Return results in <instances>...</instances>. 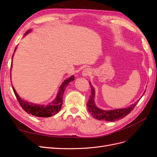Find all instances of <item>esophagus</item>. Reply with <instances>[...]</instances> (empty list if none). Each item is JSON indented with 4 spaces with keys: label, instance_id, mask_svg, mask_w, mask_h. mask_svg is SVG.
Here are the masks:
<instances>
[{
    "label": "esophagus",
    "instance_id": "1",
    "mask_svg": "<svg viewBox=\"0 0 157 157\" xmlns=\"http://www.w3.org/2000/svg\"><path fill=\"white\" fill-rule=\"evenodd\" d=\"M91 73L92 72H91V70H90V69L85 68L82 71V75L84 76V77H86V76H88L91 74Z\"/></svg>",
    "mask_w": 157,
    "mask_h": 157
}]
</instances>
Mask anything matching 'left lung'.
Returning <instances> with one entry per match:
<instances>
[{"instance_id":"1","label":"left lung","mask_w":157,"mask_h":157,"mask_svg":"<svg viewBox=\"0 0 157 157\" xmlns=\"http://www.w3.org/2000/svg\"><path fill=\"white\" fill-rule=\"evenodd\" d=\"M90 86L91 87V95L90 96L89 99L87 103L88 110L90 113L94 117V118L99 121H115L117 120L122 119L128 115L136 105V104L138 102H136L133 105L128 107V108H123L119 109H115V110L111 111H104L101 109L98 108L94 103V96H95V90L93 86L90 82ZM145 93V92H144Z\"/></svg>"}]
</instances>
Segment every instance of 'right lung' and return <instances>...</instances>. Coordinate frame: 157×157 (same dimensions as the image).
<instances>
[{
	"mask_svg": "<svg viewBox=\"0 0 157 157\" xmlns=\"http://www.w3.org/2000/svg\"><path fill=\"white\" fill-rule=\"evenodd\" d=\"M29 31H27L25 35H27ZM12 65V62L11 63V67ZM74 80V76H71L70 78L65 80L62 83V84L61 85V86L59 88V91L58 95H57L56 98L52 103L46 105H38V104H34L23 100V99L18 96V94L16 93L14 88L12 87V88L19 103L20 104V105L23 110L26 111L28 114H31V115L33 116L38 117H50L56 115V113H58L63 103V95L65 90L66 87L67 86L68 84L71 82L73 81Z\"/></svg>",
	"mask_w": 157,
	"mask_h": 157,
	"instance_id": "1",
	"label": "right lung"
}]
</instances>
